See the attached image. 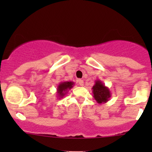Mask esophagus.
<instances>
[{
  "instance_id": "1",
  "label": "esophagus",
  "mask_w": 152,
  "mask_h": 152,
  "mask_svg": "<svg viewBox=\"0 0 152 152\" xmlns=\"http://www.w3.org/2000/svg\"><path fill=\"white\" fill-rule=\"evenodd\" d=\"M77 82H78V84H79V85L80 86H83L84 85V81L82 80V79H78Z\"/></svg>"
}]
</instances>
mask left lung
Here are the masks:
<instances>
[{
  "label": "left lung",
  "instance_id": "left-lung-1",
  "mask_svg": "<svg viewBox=\"0 0 152 152\" xmlns=\"http://www.w3.org/2000/svg\"><path fill=\"white\" fill-rule=\"evenodd\" d=\"M92 90L93 98L99 104L107 103L112 96L110 89L100 80L95 81V85L92 87Z\"/></svg>",
  "mask_w": 152,
  "mask_h": 152
}]
</instances>
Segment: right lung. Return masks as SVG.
Segmentation results:
<instances>
[{"label": "right lung", "mask_w": 152, "mask_h": 152, "mask_svg": "<svg viewBox=\"0 0 152 152\" xmlns=\"http://www.w3.org/2000/svg\"><path fill=\"white\" fill-rule=\"evenodd\" d=\"M74 86L73 82H61L57 86L56 89V94L58 99H62L66 96L69 90Z\"/></svg>", "instance_id": "add662e5"}]
</instances>
